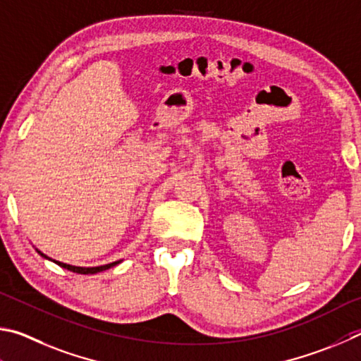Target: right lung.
<instances>
[{"instance_id": "obj_1", "label": "right lung", "mask_w": 361, "mask_h": 361, "mask_svg": "<svg viewBox=\"0 0 361 361\" xmlns=\"http://www.w3.org/2000/svg\"><path fill=\"white\" fill-rule=\"evenodd\" d=\"M37 254H39V255H41V257H44V258H47V260H52V258H49L47 255H44L42 252H39V250H37ZM52 262L59 264V267L65 268V269H68V271H73V273H78V274H97V273H101V271L109 269V268L116 267V264H118V263H120V260H118V262H114V263H109V264H103V267L84 268V267H73V264H66V263H61V262H56V260H52Z\"/></svg>"}]
</instances>
